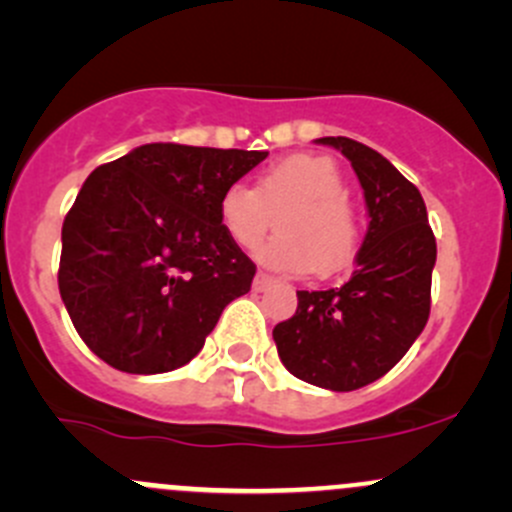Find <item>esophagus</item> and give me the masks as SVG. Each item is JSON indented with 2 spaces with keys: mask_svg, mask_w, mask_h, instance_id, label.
Returning a JSON list of instances; mask_svg holds the SVG:
<instances>
[{
  "mask_svg": "<svg viewBox=\"0 0 512 512\" xmlns=\"http://www.w3.org/2000/svg\"><path fill=\"white\" fill-rule=\"evenodd\" d=\"M272 285H275V277L265 275V272H257L255 282H252V289H255V292H265V289Z\"/></svg>",
  "mask_w": 512,
  "mask_h": 512,
  "instance_id": "1",
  "label": "esophagus"
}]
</instances>
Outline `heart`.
Wrapping results in <instances>:
<instances>
[{
    "label": "heart",
    "mask_w": 512,
    "mask_h": 512,
    "mask_svg": "<svg viewBox=\"0 0 512 512\" xmlns=\"http://www.w3.org/2000/svg\"><path fill=\"white\" fill-rule=\"evenodd\" d=\"M282 209V235L257 250L262 265L302 275L314 265L319 272H334L352 260L359 225L347 200V180L332 160L289 156L262 173L257 190L235 183L218 203L220 225L245 250L267 235L272 215Z\"/></svg>",
    "instance_id": "heart-1"
}]
</instances>
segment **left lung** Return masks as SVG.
Listing matches in <instances>:
<instances>
[{
  "label": "left lung",
  "mask_w": 512,
  "mask_h": 512,
  "mask_svg": "<svg viewBox=\"0 0 512 512\" xmlns=\"http://www.w3.org/2000/svg\"><path fill=\"white\" fill-rule=\"evenodd\" d=\"M319 143L352 160L369 230L349 282L297 292V312L272 337L289 374L329 391H354L394 369L426 327L436 237L418 188L381 153L344 136Z\"/></svg>",
  "instance_id": "obj_1"
}]
</instances>
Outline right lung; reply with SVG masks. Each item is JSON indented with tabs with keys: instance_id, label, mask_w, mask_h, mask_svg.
I'll use <instances>...</instances> for the list:
<instances>
[{
	"instance_id": "obj_1",
	"label": "right lung",
	"mask_w": 512,
	"mask_h": 512,
	"mask_svg": "<svg viewBox=\"0 0 512 512\" xmlns=\"http://www.w3.org/2000/svg\"><path fill=\"white\" fill-rule=\"evenodd\" d=\"M265 158L146 143L86 178L61 227L59 292L98 359L163 374L203 349L257 270L220 225V195Z\"/></svg>"
}]
</instances>
